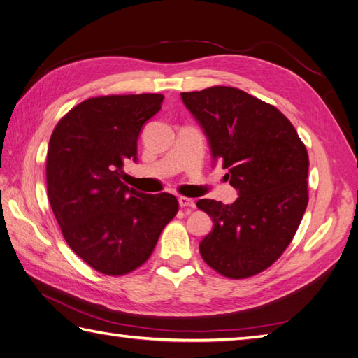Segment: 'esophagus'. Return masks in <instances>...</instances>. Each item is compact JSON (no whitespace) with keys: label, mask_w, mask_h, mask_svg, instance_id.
Here are the masks:
<instances>
[{"label":"esophagus","mask_w":358,"mask_h":358,"mask_svg":"<svg viewBox=\"0 0 358 358\" xmlns=\"http://www.w3.org/2000/svg\"><path fill=\"white\" fill-rule=\"evenodd\" d=\"M178 204L180 207H189V208H194L195 207V201L186 198V196H180L178 198Z\"/></svg>","instance_id":"obj_1"}]
</instances>
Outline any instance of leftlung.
I'll use <instances>...</instances> for the list:
<instances>
[{
	"label": "left lung",
	"instance_id": "obj_1",
	"mask_svg": "<svg viewBox=\"0 0 358 358\" xmlns=\"http://www.w3.org/2000/svg\"><path fill=\"white\" fill-rule=\"evenodd\" d=\"M181 99L222 162L239 198L233 204L199 199L213 230L199 243L210 268L248 278L269 268L295 236L308 203V154L278 108L246 92L215 86Z\"/></svg>",
	"mask_w": 358,
	"mask_h": 358
}]
</instances>
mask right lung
Here are the masks:
<instances>
[{"label":"right lung","mask_w":358,"mask_h":358,"mask_svg":"<svg viewBox=\"0 0 358 358\" xmlns=\"http://www.w3.org/2000/svg\"><path fill=\"white\" fill-rule=\"evenodd\" d=\"M163 95H110L76 106L54 128L47 155L48 199L69 248L106 275H124L150 259L178 212L171 194L146 195L121 181L137 160L145 122Z\"/></svg>","instance_id":"1"}]
</instances>
